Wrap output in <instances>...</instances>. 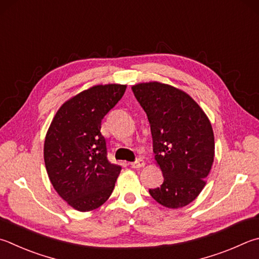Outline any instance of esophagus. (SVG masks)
I'll list each match as a JSON object with an SVG mask.
<instances>
[{
  "label": "esophagus",
  "mask_w": 259,
  "mask_h": 259,
  "mask_svg": "<svg viewBox=\"0 0 259 259\" xmlns=\"http://www.w3.org/2000/svg\"><path fill=\"white\" fill-rule=\"evenodd\" d=\"M130 165H131V167H133V168H140V167L145 166V162H144V159L139 158V159H137V161H136V162L131 163Z\"/></svg>",
  "instance_id": "1"
}]
</instances>
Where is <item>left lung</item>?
<instances>
[{
	"label": "left lung",
	"mask_w": 259,
	"mask_h": 259,
	"mask_svg": "<svg viewBox=\"0 0 259 259\" xmlns=\"http://www.w3.org/2000/svg\"><path fill=\"white\" fill-rule=\"evenodd\" d=\"M131 89L147 114L155 161L164 177L149 194L167 208L185 207L203 190L214 162L208 117L187 93L170 84L150 81Z\"/></svg>",
	"instance_id": "left-lung-1"
}]
</instances>
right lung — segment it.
I'll use <instances>...</instances> for the list:
<instances>
[{
  "mask_svg": "<svg viewBox=\"0 0 259 259\" xmlns=\"http://www.w3.org/2000/svg\"><path fill=\"white\" fill-rule=\"evenodd\" d=\"M126 84H96L63 103L51 122L44 161L52 186L79 211L96 209L109 199L121 166L107 159L102 120Z\"/></svg>",
  "mask_w": 259,
  "mask_h": 259,
  "instance_id": "add662e5",
  "label": "right lung"
}]
</instances>
